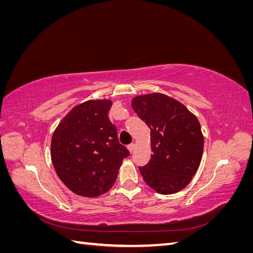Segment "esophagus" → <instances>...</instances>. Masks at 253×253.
I'll return each mask as SVG.
<instances>
[{
    "instance_id": "obj_1",
    "label": "esophagus",
    "mask_w": 253,
    "mask_h": 253,
    "mask_svg": "<svg viewBox=\"0 0 253 253\" xmlns=\"http://www.w3.org/2000/svg\"><path fill=\"white\" fill-rule=\"evenodd\" d=\"M135 147H136L135 143H131V144L127 145V150L129 151V153H132L135 150Z\"/></svg>"
}]
</instances>
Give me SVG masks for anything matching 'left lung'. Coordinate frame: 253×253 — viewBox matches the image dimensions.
<instances>
[{
    "instance_id": "obj_1",
    "label": "left lung",
    "mask_w": 253,
    "mask_h": 253,
    "mask_svg": "<svg viewBox=\"0 0 253 253\" xmlns=\"http://www.w3.org/2000/svg\"><path fill=\"white\" fill-rule=\"evenodd\" d=\"M131 104L150 128L153 154L149 164L139 168L144 181L159 194L178 192L192 180L201 164L200 121L181 102L162 93L136 96Z\"/></svg>"
}]
</instances>
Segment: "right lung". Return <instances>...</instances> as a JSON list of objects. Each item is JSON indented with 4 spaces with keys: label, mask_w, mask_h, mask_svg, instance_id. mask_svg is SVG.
Returning a JSON list of instances; mask_svg holds the SVG:
<instances>
[{
    "label": "right lung",
    "mask_w": 253,
    "mask_h": 253,
    "mask_svg": "<svg viewBox=\"0 0 253 253\" xmlns=\"http://www.w3.org/2000/svg\"><path fill=\"white\" fill-rule=\"evenodd\" d=\"M109 99L84 101L53 131L50 156L60 180L77 195L97 197L113 187L122 160L129 155L109 119Z\"/></svg>",
    "instance_id": "obj_1"
}]
</instances>
